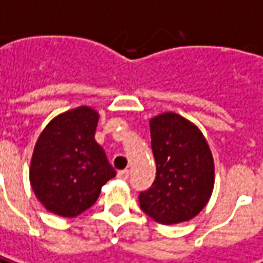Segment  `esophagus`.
<instances>
[{"label":"esophagus","instance_id":"1","mask_svg":"<svg viewBox=\"0 0 263 263\" xmlns=\"http://www.w3.org/2000/svg\"><path fill=\"white\" fill-rule=\"evenodd\" d=\"M128 177H129V170H121V171H118V178L126 180Z\"/></svg>","mask_w":263,"mask_h":263}]
</instances>
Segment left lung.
Segmentation results:
<instances>
[{"instance_id":"1","label":"left lung","mask_w":263,"mask_h":263,"mask_svg":"<svg viewBox=\"0 0 263 263\" xmlns=\"http://www.w3.org/2000/svg\"><path fill=\"white\" fill-rule=\"evenodd\" d=\"M157 162L153 187L139 193V206L161 224H177L204 209L214 187V161L203 132L178 114L149 119Z\"/></svg>"}]
</instances>
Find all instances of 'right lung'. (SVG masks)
<instances>
[{"label":"right lung","mask_w":263,"mask_h":263,"mask_svg":"<svg viewBox=\"0 0 263 263\" xmlns=\"http://www.w3.org/2000/svg\"><path fill=\"white\" fill-rule=\"evenodd\" d=\"M99 114L79 106L53 118L34 145L30 184L44 209L74 217L95 204L102 185L117 176L96 141Z\"/></svg>","instance_id":"obj_1"}]
</instances>
